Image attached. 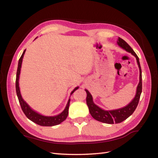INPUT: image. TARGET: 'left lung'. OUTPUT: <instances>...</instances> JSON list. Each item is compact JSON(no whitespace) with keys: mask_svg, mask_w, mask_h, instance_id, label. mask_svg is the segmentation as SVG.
I'll use <instances>...</instances> for the list:
<instances>
[{"mask_svg":"<svg viewBox=\"0 0 158 158\" xmlns=\"http://www.w3.org/2000/svg\"><path fill=\"white\" fill-rule=\"evenodd\" d=\"M117 45L121 47L122 49L125 50L126 51L130 52L132 55L136 57L137 61V64L138 65L140 71V80L139 83L138 84L136 88V92L135 96L132 99V101L129 103L127 106L113 110H105L101 107L95 105L93 101L92 95L89 93V91L85 89V92H86V103L89 108V113L94 118L99 122H102L104 123L107 124H114V123H119L130 117L131 114L135 111V109L138 106L139 99L140 98V95L142 93V70L140 64L139 58H138L135 52L133 51L131 47L129 46L127 43L124 41L121 37H118L117 42Z\"/></svg>","mask_w":158,"mask_h":158,"instance_id":"1","label":"left lung"}]
</instances>
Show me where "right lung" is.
<instances>
[{
    "mask_svg": "<svg viewBox=\"0 0 158 158\" xmlns=\"http://www.w3.org/2000/svg\"><path fill=\"white\" fill-rule=\"evenodd\" d=\"M35 39H37V37L35 38ZM25 52H26V49L23 51L21 57L20 58V59H19L17 73H16V94H17V96H18V98L19 100V102H20L22 111L26 114V116L28 118H29L30 121L37 124V125H39L40 126L52 127V126L59 125L60 123L63 122L68 116L69 108L70 101V98L68 100V102H67V103H66V106L64 109L60 113H59V114H56V115H54V116H45V115H44V114H41L38 112L35 111V110H33L29 106V105L26 103V102L23 99V98L22 96L21 93H20V86H19V79H20V71H21V68H22V60H23V55H24V54H25ZM78 88H79V86H77V87H76L73 91H72L70 93V96H71V95L73 94L75 92V91L76 89H78Z\"/></svg>",
    "mask_w": 158,
    "mask_h": 158,
    "instance_id": "1",
    "label": "right lung"
}]
</instances>
